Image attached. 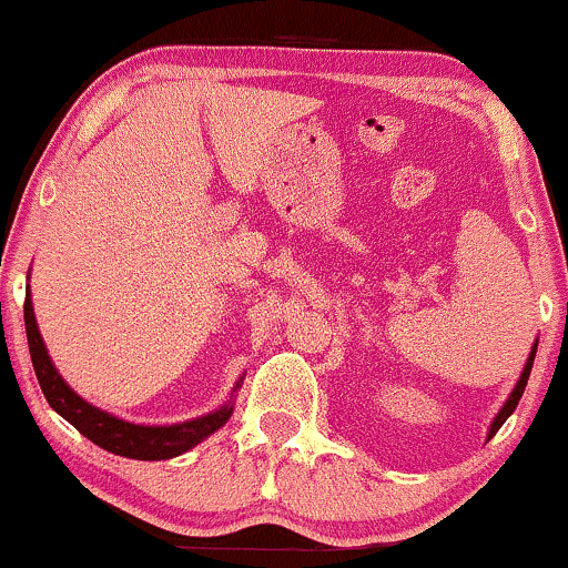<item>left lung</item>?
<instances>
[{
  "label": "left lung",
  "mask_w": 568,
  "mask_h": 568,
  "mask_svg": "<svg viewBox=\"0 0 568 568\" xmlns=\"http://www.w3.org/2000/svg\"><path fill=\"white\" fill-rule=\"evenodd\" d=\"M537 343L539 339H535V345H531V351H529V358H526V364H524V372H521V377H518V383H516V388L510 390V396H508V402L503 404V409L497 412L495 415V419H491V425H489V433H486V438H491L495 436V433L503 428V423L505 419H508L513 412H516V406H518V402H521V396H524V388H526V383H529V375H531V364H535V356H537Z\"/></svg>",
  "instance_id": "obj_1"
}]
</instances>
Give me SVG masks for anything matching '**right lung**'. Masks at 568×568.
Listing matches in <instances>:
<instances>
[{"instance_id":"1","label":"right lung","mask_w":568,"mask_h":568,"mask_svg":"<svg viewBox=\"0 0 568 568\" xmlns=\"http://www.w3.org/2000/svg\"><path fill=\"white\" fill-rule=\"evenodd\" d=\"M31 276V273H29ZM23 318H26V337H29V351H31V364L37 372L39 385L47 404L58 412L60 417L69 419L82 436L90 438L92 444H98L100 449L111 452V455L130 457V459H172L185 455L196 444H202L204 438H210L212 433L223 428L233 415V398L236 390L242 388V379L233 385L231 398L223 406H217L215 412H206L202 417L185 419V423H172V425H138L126 423V419L111 415V412L100 409V406L90 404L87 398L79 396L77 390L65 383L63 375L52 364L50 353L42 335H39L37 316H33V303H31V286L26 290V305H23Z\"/></svg>"}]
</instances>
